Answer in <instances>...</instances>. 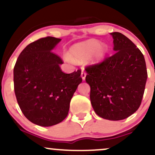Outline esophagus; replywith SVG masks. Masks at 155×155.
<instances>
[{
    "mask_svg": "<svg viewBox=\"0 0 155 155\" xmlns=\"http://www.w3.org/2000/svg\"><path fill=\"white\" fill-rule=\"evenodd\" d=\"M86 75H87L86 73L84 71H81V78H82L83 80H85V77H86Z\"/></svg>",
    "mask_w": 155,
    "mask_h": 155,
    "instance_id": "1",
    "label": "esophagus"
}]
</instances>
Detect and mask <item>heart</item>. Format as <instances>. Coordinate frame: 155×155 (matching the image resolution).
Returning a JSON list of instances; mask_svg holds the SVG:
<instances>
[{
	"instance_id": "1",
	"label": "heart",
	"mask_w": 155,
	"mask_h": 155,
	"mask_svg": "<svg viewBox=\"0 0 155 155\" xmlns=\"http://www.w3.org/2000/svg\"><path fill=\"white\" fill-rule=\"evenodd\" d=\"M107 53V47L100 45V42L94 39L85 41L74 44L69 49L68 60L84 61L90 58L92 64H97L102 62Z\"/></svg>"
}]
</instances>
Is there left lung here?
<instances>
[{
    "instance_id": "obj_1",
    "label": "left lung",
    "mask_w": 155,
    "mask_h": 155,
    "mask_svg": "<svg viewBox=\"0 0 155 155\" xmlns=\"http://www.w3.org/2000/svg\"><path fill=\"white\" fill-rule=\"evenodd\" d=\"M113 37L116 52L102 63L85 69L90 86V101L99 117L122 120L139 108L145 90L147 71L144 57L128 38L118 32Z\"/></svg>"
}]
</instances>
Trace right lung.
I'll list each match as a JSON object with an SVG mask.
<instances>
[{"label":"right lung","instance_id":"obj_1","mask_svg":"<svg viewBox=\"0 0 155 155\" xmlns=\"http://www.w3.org/2000/svg\"><path fill=\"white\" fill-rule=\"evenodd\" d=\"M60 38L48 36L23 49L14 68L15 92L21 111L33 124L50 127L65 120L82 79L81 70L65 74L52 51Z\"/></svg>","mask_w":155,"mask_h":155}]
</instances>
